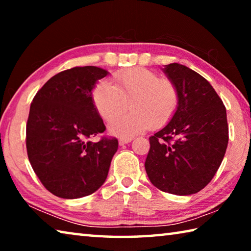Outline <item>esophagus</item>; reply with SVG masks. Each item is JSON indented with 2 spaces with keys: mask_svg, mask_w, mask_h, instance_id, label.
<instances>
[{
  "mask_svg": "<svg viewBox=\"0 0 251 251\" xmlns=\"http://www.w3.org/2000/svg\"><path fill=\"white\" fill-rule=\"evenodd\" d=\"M131 141H133V138H131V137H122V138L118 139V143H120L121 146H123V145H125V144L130 143Z\"/></svg>",
  "mask_w": 251,
  "mask_h": 251,
  "instance_id": "obj_1",
  "label": "esophagus"
}]
</instances>
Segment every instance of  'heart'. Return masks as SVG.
<instances>
[{
    "label": "heart",
    "instance_id": "1",
    "mask_svg": "<svg viewBox=\"0 0 251 251\" xmlns=\"http://www.w3.org/2000/svg\"><path fill=\"white\" fill-rule=\"evenodd\" d=\"M114 86L101 80L93 90L100 116L112 123L130 104L132 112L109 126L113 134L129 137L151 128H160L172 120L179 105V93L169 79L150 70L135 67L113 75Z\"/></svg>",
    "mask_w": 251,
    "mask_h": 251
}]
</instances>
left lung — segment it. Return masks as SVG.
I'll return each mask as SVG.
<instances>
[{
  "label": "left lung",
  "mask_w": 251,
  "mask_h": 251,
  "mask_svg": "<svg viewBox=\"0 0 251 251\" xmlns=\"http://www.w3.org/2000/svg\"><path fill=\"white\" fill-rule=\"evenodd\" d=\"M179 105L171 122L150 137L147 176L161 192L187 196L214 178L228 145L226 107L209 82L185 65H165Z\"/></svg>",
  "instance_id": "left-lung-1"
}]
</instances>
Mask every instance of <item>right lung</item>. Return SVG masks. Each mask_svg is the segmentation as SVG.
Returning <instances> with one entry per match:
<instances>
[{"instance_id": "obj_1", "label": "right lung", "mask_w": 251, "mask_h": 251, "mask_svg": "<svg viewBox=\"0 0 251 251\" xmlns=\"http://www.w3.org/2000/svg\"><path fill=\"white\" fill-rule=\"evenodd\" d=\"M107 74L96 66L73 67L54 75L34 96L26 124L27 156L55 196H88L107 178L117 139L90 141L106 129L92 91Z\"/></svg>"}]
</instances>
